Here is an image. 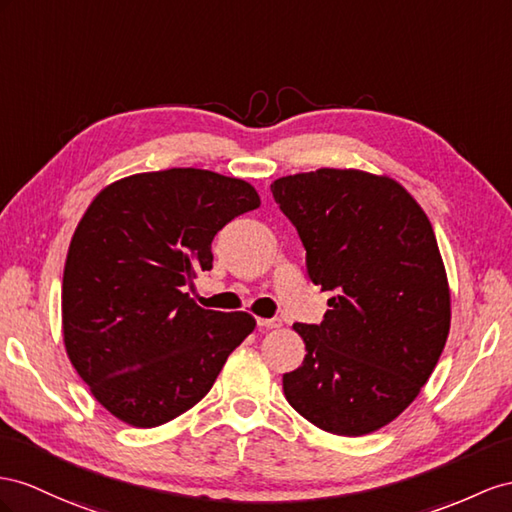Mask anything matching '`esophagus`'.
I'll return each mask as SVG.
<instances>
[{
  "label": "esophagus",
  "instance_id": "34e87169",
  "mask_svg": "<svg viewBox=\"0 0 512 512\" xmlns=\"http://www.w3.org/2000/svg\"><path fill=\"white\" fill-rule=\"evenodd\" d=\"M257 326H261V329H279L281 318H257Z\"/></svg>",
  "mask_w": 512,
  "mask_h": 512
}]
</instances>
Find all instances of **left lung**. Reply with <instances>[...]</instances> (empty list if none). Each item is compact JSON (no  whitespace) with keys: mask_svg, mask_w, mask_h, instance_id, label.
Here are the masks:
<instances>
[{"mask_svg":"<svg viewBox=\"0 0 512 512\" xmlns=\"http://www.w3.org/2000/svg\"><path fill=\"white\" fill-rule=\"evenodd\" d=\"M274 201L333 292L320 324L296 322L307 355L285 398L318 428L361 437L393 422L426 385L450 333V287L435 231L398 181L320 168L281 177Z\"/></svg>","mask_w":512,"mask_h":512,"instance_id":"obj_1","label":"left lung"}]
</instances>
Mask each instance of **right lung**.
<instances>
[{"mask_svg": "<svg viewBox=\"0 0 512 512\" xmlns=\"http://www.w3.org/2000/svg\"><path fill=\"white\" fill-rule=\"evenodd\" d=\"M259 203L242 179L170 168L114 181L86 209L64 264V346L121 422L153 428L192 409L253 333V316L203 309L186 285L212 270L214 235Z\"/></svg>", "mask_w": 512, "mask_h": 512, "instance_id": "1", "label": "right lung"}]
</instances>
